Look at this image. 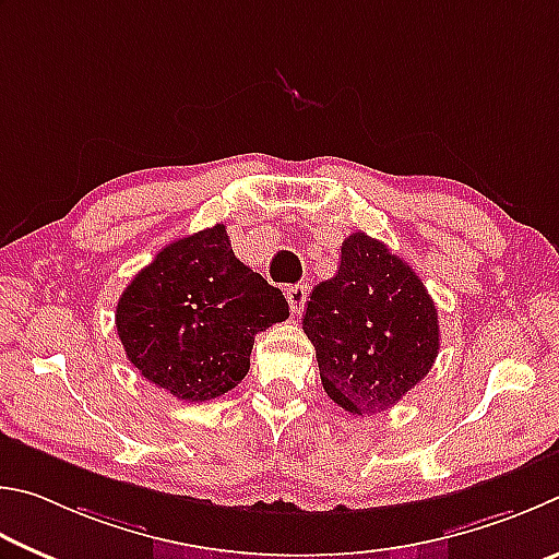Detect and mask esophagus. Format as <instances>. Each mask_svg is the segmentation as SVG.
Segmentation results:
<instances>
[{
  "label": "esophagus",
  "instance_id": "esophagus-1",
  "mask_svg": "<svg viewBox=\"0 0 559 559\" xmlns=\"http://www.w3.org/2000/svg\"><path fill=\"white\" fill-rule=\"evenodd\" d=\"M307 297H309V289L305 285H295L287 289V301H289V309L292 314H301L305 311V305H307Z\"/></svg>",
  "mask_w": 559,
  "mask_h": 559
}]
</instances>
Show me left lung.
Returning <instances> with one entry per match:
<instances>
[{"mask_svg":"<svg viewBox=\"0 0 559 559\" xmlns=\"http://www.w3.org/2000/svg\"><path fill=\"white\" fill-rule=\"evenodd\" d=\"M301 326L326 395L354 415L397 405L439 354L437 307L423 280L366 233L341 245L338 272L311 292Z\"/></svg>","mask_w":559,"mask_h":559,"instance_id":"8db88e82","label":"left lung"}]
</instances>
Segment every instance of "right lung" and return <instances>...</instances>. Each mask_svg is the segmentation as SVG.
<instances>
[{
    "label": "right lung",
    "instance_id": "add662e5",
    "mask_svg": "<svg viewBox=\"0 0 559 559\" xmlns=\"http://www.w3.org/2000/svg\"><path fill=\"white\" fill-rule=\"evenodd\" d=\"M289 317L277 287L242 264L225 225L166 245L117 301V336L142 378L186 403L228 393L254 334Z\"/></svg>",
    "mask_w": 559,
    "mask_h": 559
}]
</instances>
